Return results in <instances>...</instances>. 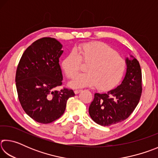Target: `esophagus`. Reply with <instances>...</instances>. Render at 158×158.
Here are the masks:
<instances>
[{"label":"esophagus","mask_w":158,"mask_h":158,"mask_svg":"<svg viewBox=\"0 0 158 158\" xmlns=\"http://www.w3.org/2000/svg\"><path fill=\"white\" fill-rule=\"evenodd\" d=\"M81 91H82V90H81V89H77V90H74V93H75V94H78V93H79Z\"/></svg>","instance_id":"1"}]
</instances>
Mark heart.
Wrapping results in <instances>:
<instances>
[{"label":"heart","instance_id":"b5f03b06","mask_svg":"<svg viewBox=\"0 0 158 158\" xmlns=\"http://www.w3.org/2000/svg\"><path fill=\"white\" fill-rule=\"evenodd\" d=\"M81 62L88 64L87 73L78 74L69 82L74 88L95 85L99 89H107L120 79L125 66L123 57L100 42L79 45L63 58L62 67L68 78L76 75L81 68Z\"/></svg>","mask_w":158,"mask_h":158}]
</instances>
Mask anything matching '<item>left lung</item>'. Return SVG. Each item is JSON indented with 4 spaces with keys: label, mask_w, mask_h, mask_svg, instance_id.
I'll return each mask as SVG.
<instances>
[{
    "label": "left lung",
    "mask_w": 158,
    "mask_h": 158,
    "mask_svg": "<svg viewBox=\"0 0 158 158\" xmlns=\"http://www.w3.org/2000/svg\"><path fill=\"white\" fill-rule=\"evenodd\" d=\"M126 58V73L121 84L104 93H95L89 111L93 121L102 126H111L125 121L139 102L141 69L139 61L130 56Z\"/></svg>",
    "instance_id": "obj_1"
}]
</instances>
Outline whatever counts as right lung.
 Here are the masks:
<instances>
[{"mask_svg":"<svg viewBox=\"0 0 158 158\" xmlns=\"http://www.w3.org/2000/svg\"><path fill=\"white\" fill-rule=\"evenodd\" d=\"M63 45L52 37H42L23 52L16 73L19 100L24 111L40 123H50L64 114L73 90H56L62 85L59 58Z\"/></svg>","mask_w":158,"mask_h":158,"instance_id":"1","label":"right lung"}]
</instances>
